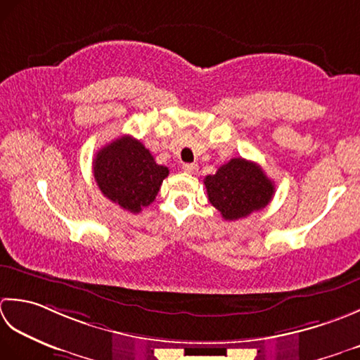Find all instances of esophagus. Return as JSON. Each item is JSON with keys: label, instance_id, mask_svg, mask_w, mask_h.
I'll return each mask as SVG.
<instances>
[{"label": "esophagus", "instance_id": "esophagus-1", "mask_svg": "<svg viewBox=\"0 0 360 360\" xmlns=\"http://www.w3.org/2000/svg\"><path fill=\"white\" fill-rule=\"evenodd\" d=\"M181 169L186 174H195L197 171H199V166H197L195 163H185L181 166Z\"/></svg>", "mask_w": 360, "mask_h": 360}]
</instances>
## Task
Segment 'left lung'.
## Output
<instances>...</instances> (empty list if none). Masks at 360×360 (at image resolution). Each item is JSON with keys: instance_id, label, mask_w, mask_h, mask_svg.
<instances>
[{"instance_id": "obj_1", "label": "left lung", "mask_w": 360, "mask_h": 360, "mask_svg": "<svg viewBox=\"0 0 360 360\" xmlns=\"http://www.w3.org/2000/svg\"><path fill=\"white\" fill-rule=\"evenodd\" d=\"M203 183L208 200L225 221H238L266 208L275 193L261 166L245 158H231L214 175H207Z\"/></svg>"}]
</instances>
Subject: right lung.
<instances>
[{"mask_svg":"<svg viewBox=\"0 0 360 360\" xmlns=\"http://www.w3.org/2000/svg\"><path fill=\"white\" fill-rule=\"evenodd\" d=\"M93 172L101 193L134 214L155 200L161 183L169 175L141 141L129 135L116 138L96 153Z\"/></svg>","mask_w":360,"mask_h":360,"instance_id":"1","label":"right lung"}]
</instances>
